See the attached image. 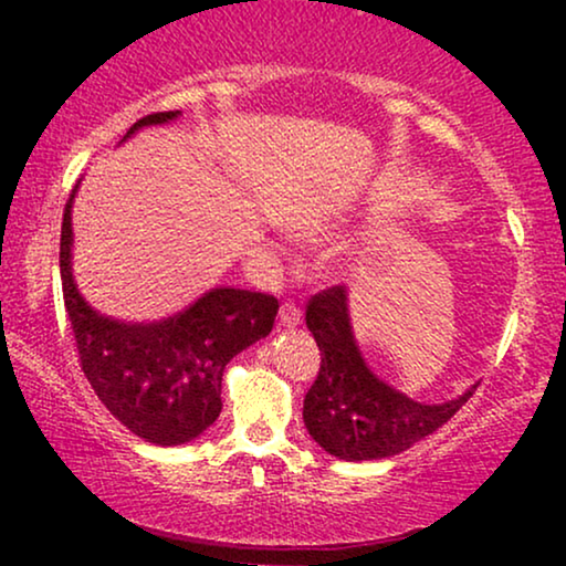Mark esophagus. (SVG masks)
Masks as SVG:
<instances>
[{
  "label": "esophagus",
  "instance_id": "1",
  "mask_svg": "<svg viewBox=\"0 0 566 566\" xmlns=\"http://www.w3.org/2000/svg\"><path fill=\"white\" fill-rule=\"evenodd\" d=\"M301 322V308L296 304H291V301H285L281 306V324L283 327H296Z\"/></svg>",
  "mask_w": 566,
  "mask_h": 566
}]
</instances>
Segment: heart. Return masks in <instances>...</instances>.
<instances>
[{"label":"heart","mask_w":566,"mask_h":566,"mask_svg":"<svg viewBox=\"0 0 566 566\" xmlns=\"http://www.w3.org/2000/svg\"><path fill=\"white\" fill-rule=\"evenodd\" d=\"M335 229H337V223L332 221V219H316V221H306V223H298L296 229V237H301V239H324V237H332L335 234Z\"/></svg>","instance_id":"obj_1"}]
</instances>
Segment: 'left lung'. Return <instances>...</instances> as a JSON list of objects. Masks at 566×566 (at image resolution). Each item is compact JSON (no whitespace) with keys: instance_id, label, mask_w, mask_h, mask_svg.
<instances>
[{"instance_id":"1","label":"left lung","mask_w":566,"mask_h":566,"mask_svg":"<svg viewBox=\"0 0 566 566\" xmlns=\"http://www.w3.org/2000/svg\"><path fill=\"white\" fill-rule=\"evenodd\" d=\"M306 327L322 353L319 376L304 399V424L324 451L343 461L389 459L451 420L476 386L443 405H422L381 381L355 343L347 289L316 293Z\"/></svg>"}]
</instances>
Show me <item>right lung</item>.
<instances>
[{"label": "right lung", "instance_id": "right-lung-1", "mask_svg": "<svg viewBox=\"0 0 566 566\" xmlns=\"http://www.w3.org/2000/svg\"><path fill=\"white\" fill-rule=\"evenodd\" d=\"M180 111L136 120L123 142L144 126L177 120ZM74 185L61 223V289L82 370L97 399L134 436L154 446H182L221 415L227 363L268 337L277 298L242 289H211L185 312L151 324H126L92 308L72 275Z\"/></svg>", "mask_w": 566, "mask_h": 566}]
</instances>
